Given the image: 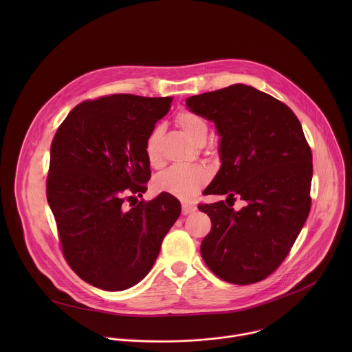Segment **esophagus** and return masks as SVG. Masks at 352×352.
Wrapping results in <instances>:
<instances>
[{"label":"esophagus","mask_w":352,"mask_h":352,"mask_svg":"<svg viewBox=\"0 0 352 352\" xmlns=\"http://www.w3.org/2000/svg\"><path fill=\"white\" fill-rule=\"evenodd\" d=\"M196 210V206L192 204H182V214H190Z\"/></svg>","instance_id":"esophagus-1"}]
</instances>
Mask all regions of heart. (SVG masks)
Segmentation results:
<instances>
[{
	"label": "heart",
	"instance_id": "heart-1",
	"mask_svg": "<svg viewBox=\"0 0 352 352\" xmlns=\"http://www.w3.org/2000/svg\"><path fill=\"white\" fill-rule=\"evenodd\" d=\"M177 124L185 132V135L195 143L206 139L208 124L197 114L190 111H182L177 116ZM160 132L162 128L156 126L148 133L144 142V155L147 162L152 166H157L160 163ZM209 177L210 173L204 166L177 164L164 170L155 178V188L160 192H167L181 199H189L206 185Z\"/></svg>",
	"mask_w": 352,
	"mask_h": 352
}]
</instances>
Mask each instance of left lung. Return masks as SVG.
Returning <instances> with one entry per match:
<instances>
[{
    "label": "left lung",
    "instance_id": "left-lung-1",
    "mask_svg": "<svg viewBox=\"0 0 352 352\" xmlns=\"http://www.w3.org/2000/svg\"><path fill=\"white\" fill-rule=\"evenodd\" d=\"M189 111L213 121L221 166L199 205L212 230L200 245L221 280L246 285L270 276L287 258L311 210L312 152L289 107L242 83L188 97ZM247 206L235 212L234 196Z\"/></svg>",
    "mask_w": 352,
    "mask_h": 352
}]
</instances>
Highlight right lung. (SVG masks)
Masks as SVG:
<instances>
[{
    "instance_id": "obj_1",
    "label": "right lung",
    "mask_w": 352,
    "mask_h": 352,
    "mask_svg": "<svg viewBox=\"0 0 352 352\" xmlns=\"http://www.w3.org/2000/svg\"><path fill=\"white\" fill-rule=\"evenodd\" d=\"M173 97L113 94L78 104L50 148L47 202L71 269L106 291L138 284L153 267L162 242L181 214L179 200L146 192L150 163L144 142Z\"/></svg>"
}]
</instances>
